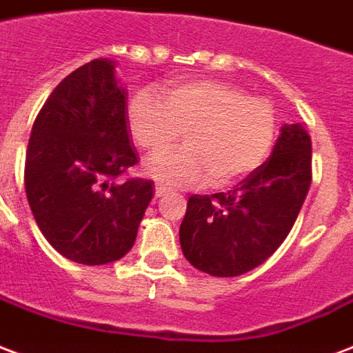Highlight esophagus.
<instances>
[{
    "label": "esophagus",
    "mask_w": 353,
    "mask_h": 353,
    "mask_svg": "<svg viewBox=\"0 0 353 353\" xmlns=\"http://www.w3.org/2000/svg\"><path fill=\"white\" fill-rule=\"evenodd\" d=\"M154 193H156V197H163V195H167V193H169V190H167L165 186H161V184H156Z\"/></svg>",
    "instance_id": "esophagus-1"
}]
</instances>
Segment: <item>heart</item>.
<instances>
[{"label":"heart","mask_w":353,"mask_h":353,"mask_svg":"<svg viewBox=\"0 0 353 353\" xmlns=\"http://www.w3.org/2000/svg\"><path fill=\"white\" fill-rule=\"evenodd\" d=\"M132 137L150 156L173 150L184 134L179 154L148 165V174L171 184L227 188L255 171L272 150L277 130L274 105L248 97L234 85L195 79L167 85L160 98L137 94L128 108Z\"/></svg>","instance_id":"1"}]
</instances>
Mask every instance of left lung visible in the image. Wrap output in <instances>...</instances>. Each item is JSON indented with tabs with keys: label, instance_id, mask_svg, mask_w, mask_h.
I'll return each mask as SVG.
<instances>
[{
	"label": "left lung",
	"instance_id": "1",
	"mask_svg": "<svg viewBox=\"0 0 353 353\" xmlns=\"http://www.w3.org/2000/svg\"><path fill=\"white\" fill-rule=\"evenodd\" d=\"M311 137L281 128L272 156L227 193L192 195L180 225L188 262L214 277L261 266L285 242L311 186Z\"/></svg>",
	"mask_w": 353,
	"mask_h": 353
}]
</instances>
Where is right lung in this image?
Here are the masks:
<instances>
[{
	"label": "right lung",
	"mask_w": 353,
	"mask_h": 353,
	"mask_svg": "<svg viewBox=\"0 0 353 353\" xmlns=\"http://www.w3.org/2000/svg\"><path fill=\"white\" fill-rule=\"evenodd\" d=\"M128 92L115 63L94 59L68 74L42 105L26 152V195L39 229L68 261L100 266L136 242L152 180L137 163L126 121Z\"/></svg>",
	"instance_id": "1"
}]
</instances>
